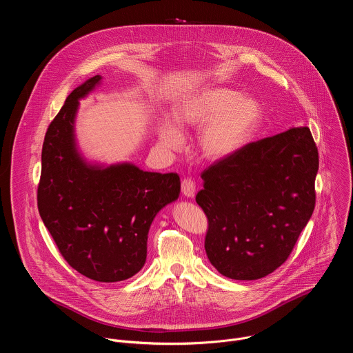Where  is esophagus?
<instances>
[{
    "label": "esophagus",
    "mask_w": 353,
    "mask_h": 353,
    "mask_svg": "<svg viewBox=\"0 0 353 353\" xmlns=\"http://www.w3.org/2000/svg\"><path fill=\"white\" fill-rule=\"evenodd\" d=\"M181 192L187 198H194L195 195V184L191 179H184L181 181Z\"/></svg>",
    "instance_id": "1"
}]
</instances>
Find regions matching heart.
Wrapping results in <instances>:
<instances>
[{"mask_svg": "<svg viewBox=\"0 0 353 353\" xmlns=\"http://www.w3.org/2000/svg\"><path fill=\"white\" fill-rule=\"evenodd\" d=\"M263 117L259 100L232 88L210 86L185 94L176 105L173 123L159 124V143L168 150L183 146V134L201 127L196 137L204 159L219 162L233 157L250 139Z\"/></svg>", "mask_w": 353, "mask_h": 353, "instance_id": "heart-1", "label": "heart"}]
</instances>
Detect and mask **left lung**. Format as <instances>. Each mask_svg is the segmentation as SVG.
<instances>
[{
  "instance_id": "8db88e82",
  "label": "left lung",
  "mask_w": 353,
  "mask_h": 353,
  "mask_svg": "<svg viewBox=\"0 0 353 353\" xmlns=\"http://www.w3.org/2000/svg\"><path fill=\"white\" fill-rule=\"evenodd\" d=\"M319 152L307 127L251 142L201 174L205 251L226 278L254 281L281 267L310 221Z\"/></svg>"
}]
</instances>
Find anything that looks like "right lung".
Segmentation results:
<instances>
[{"label": "right lung", "instance_id": "right-lung-1", "mask_svg": "<svg viewBox=\"0 0 353 353\" xmlns=\"http://www.w3.org/2000/svg\"><path fill=\"white\" fill-rule=\"evenodd\" d=\"M102 79L94 75L75 88L50 124L41 149L37 207L74 270L97 282H120L143 267L149 228L179 198L180 177L145 172L131 162L86 159L75 132L79 100Z\"/></svg>", "mask_w": 353, "mask_h": 353}]
</instances>
